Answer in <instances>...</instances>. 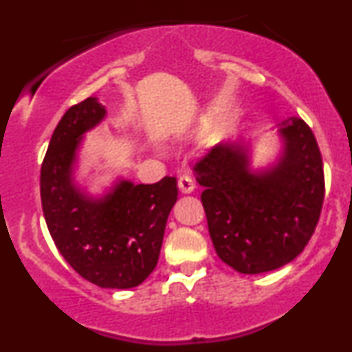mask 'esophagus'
I'll return each mask as SVG.
<instances>
[{"label": "esophagus", "mask_w": 352, "mask_h": 352, "mask_svg": "<svg viewBox=\"0 0 352 352\" xmlns=\"http://www.w3.org/2000/svg\"><path fill=\"white\" fill-rule=\"evenodd\" d=\"M179 188L182 193L193 192V188H195V182H193L190 173H182V175L179 177Z\"/></svg>", "instance_id": "obj_1"}]
</instances>
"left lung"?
I'll return each mask as SVG.
<instances>
[{"mask_svg":"<svg viewBox=\"0 0 352 352\" xmlns=\"http://www.w3.org/2000/svg\"><path fill=\"white\" fill-rule=\"evenodd\" d=\"M285 153L272 170L253 175L238 144H217L193 165L217 254L245 274L289 263L313 236L324 172L316 137L300 117L283 122Z\"/></svg>","mask_w":352,"mask_h":352,"instance_id":"obj_1","label":"left lung"}]
</instances>
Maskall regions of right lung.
Wrapping results in <instances>:
<instances>
[{
    "mask_svg": "<svg viewBox=\"0 0 352 352\" xmlns=\"http://www.w3.org/2000/svg\"><path fill=\"white\" fill-rule=\"evenodd\" d=\"M104 116L96 98L67 109L41 165V204L52 240L72 270L100 288L125 289L139 286L157 266L177 180L120 182L104 200L86 199L72 185L71 165L80 135Z\"/></svg>",
    "mask_w": 352,
    "mask_h": 352,
    "instance_id": "obj_1",
    "label": "right lung"
}]
</instances>
